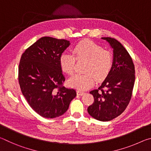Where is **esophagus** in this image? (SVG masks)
<instances>
[{"mask_svg": "<svg viewBox=\"0 0 151 151\" xmlns=\"http://www.w3.org/2000/svg\"><path fill=\"white\" fill-rule=\"evenodd\" d=\"M84 94H85V93H84L83 91H80V90H78L77 91V94H78V95H83Z\"/></svg>", "mask_w": 151, "mask_h": 151, "instance_id": "esophagus-1", "label": "esophagus"}]
</instances>
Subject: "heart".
Segmentation results:
<instances>
[{"instance_id": "b5f03b06", "label": "heart", "mask_w": 151, "mask_h": 151, "mask_svg": "<svg viewBox=\"0 0 151 151\" xmlns=\"http://www.w3.org/2000/svg\"><path fill=\"white\" fill-rule=\"evenodd\" d=\"M72 54L63 52L59 58L61 70L68 75H73L75 69L76 59L87 60L85 74H76L69 80L68 84L79 90H86L92 87L96 79L102 81L105 79L112 70L114 58L109 50H103L100 45L91 40H83L72 48Z\"/></svg>"}]
</instances>
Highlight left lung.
<instances>
[{"label": "left lung", "mask_w": 151, "mask_h": 151, "mask_svg": "<svg viewBox=\"0 0 151 151\" xmlns=\"http://www.w3.org/2000/svg\"><path fill=\"white\" fill-rule=\"evenodd\" d=\"M113 49L112 70L102 85L90 93L94 102L87 109L88 114L101 121H109L124 111L131 101L135 81L132 58L118 40L102 37Z\"/></svg>", "instance_id": "1"}]
</instances>
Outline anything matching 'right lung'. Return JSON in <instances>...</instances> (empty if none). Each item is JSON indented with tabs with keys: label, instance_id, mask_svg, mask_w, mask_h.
Masks as SVG:
<instances>
[{
	"label": "right lung",
	"instance_id": "obj_1",
	"mask_svg": "<svg viewBox=\"0 0 151 151\" xmlns=\"http://www.w3.org/2000/svg\"><path fill=\"white\" fill-rule=\"evenodd\" d=\"M70 45L65 39L44 37L22 53L19 66L22 93L30 107L42 117L61 116L76 96L63 86L65 78L59 65L61 54Z\"/></svg>",
	"mask_w": 151,
	"mask_h": 151
}]
</instances>
